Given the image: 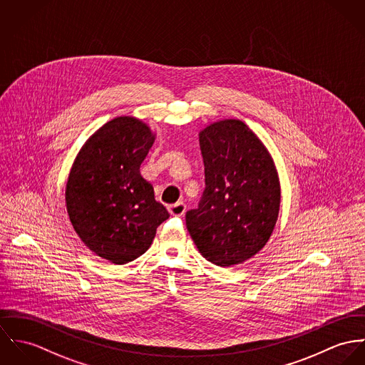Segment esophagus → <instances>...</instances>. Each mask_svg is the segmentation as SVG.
I'll list each match as a JSON object with an SVG mask.
<instances>
[{
    "label": "esophagus",
    "instance_id": "1",
    "mask_svg": "<svg viewBox=\"0 0 365 365\" xmlns=\"http://www.w3.org/2000/svg\"><path fill=\"white\" fill-rule=\"evenodd\" d=\"M169 212L172 215H176V217H182L185 212H186V204L182 202H175L172 205H169Z\"/></svg>",
    "mask_w": 365,
    "mask_h": 365
}]
</instances>
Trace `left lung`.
Segmentation results:
<instances>
[{"mask_svg":"<svg viewBox=\"0 0 365 365\" xmlns=\"http://www.w3.org/2000/svg\"><path fill=\"white\" fill-rule=\"evenodd\" d=\"M205 189L186 227L202 257L230 267L255 256L269 241L280 210L274 163L241 120L212 123L200 131Z\"/></svg>","mask_w":365,"mask_h":365,"instance_id":"8db88e82","label":"left lung"}]
</instances>
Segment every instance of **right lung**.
I'll use <instances>...</instances> for the list:
<instances>
[{"label": "right lung", "instance_id": "1", "mask_svg": "<svg viewBox=\"0 0 365 365\" xmlns=\"http://www.w3.org/2000/svg\"><path fill=\"white\" fill-rule=\"evenodd\" d=\"M154 140L145 123L116 118L85 143L67 180L66 204L76 232L93 253L115 264L145 253L169 218L140 173Z\"/></svg>", "mask_w": 365, "mask_h": 365}]
</instances>
